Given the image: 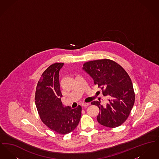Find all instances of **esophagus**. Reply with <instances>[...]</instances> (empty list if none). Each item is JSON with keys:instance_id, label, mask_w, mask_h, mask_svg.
Masks as SVG:
<instances>
[{"instance_id": "esophagus-1", "label": "esophagus", "mask_w": 159, "mask_h": 159, "mask_svg": "<svg viewBox=\"0 0 159 159\" xmlns=\"http://www.w3.org/2000/svg\"><path fill=\"white\" fill-rule=\"evenodd\" d=\"M90 104L89 103H85V102H83L82 104V106L83 107H88V106H89Z\"/></svg>"}]
</instances>
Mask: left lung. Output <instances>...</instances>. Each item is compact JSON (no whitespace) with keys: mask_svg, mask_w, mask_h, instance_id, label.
<instances>
[{"mask_svg":"<svg viewBox=\"0 0 159 159\" xmlns=\"http://www.w3.org/2000/svg\"><path fill=\"white\" fill-rule=\"evenodd\" d=\"M83 70L93 79L108 98V103L102 106L100 101L91 104L98 107L99 123L108 128L120 126L128 119L135 102V92L131 79L124 68L108 59L90 61L83 64Z\"/></svg>","mask_w":159,"mask_h":159,"instance_id":"8db88e82","label":"left lung"}]
</instances>
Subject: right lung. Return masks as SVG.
<instances>
[{"instance_id":"right-lung-1","label":"right lung","mask_w":159,"mask_h":159,"mask_svg":"<svg viewBox=\"0 0 159 159\" xmlns=\"http://www.w3.org/2000/svg\"><path fill=\"white\" fill-rule=\"evenodd\" d=\"M63 66L64 63H55L43 73L37 84L35 103L42 122L55 132L66 135L78 125L82 107L73 109L62 104L59 72Z\"/></svg>"}]
</instances>
